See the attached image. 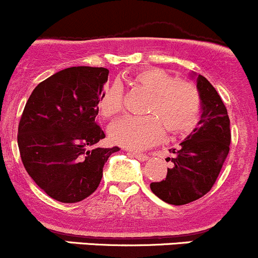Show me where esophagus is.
Listing matches in <instances>:
<instances>
[{
    "instance_id": "obj_1",
    "label": "esophagus",
    "mask_w": 258,
    "mask_h": 258,
    "mask_svg": "<svg viewBox=\"0 0 258 258\" xmlns=\"http://www.w3.org/2000/svg\"><path fill=\"white\" fill-rule=\"evenodd\" d=\"M130 154L133 155V157L137 158L138 160H140V162H144V160H148V155L147 154H143V153H135V152H130Z\"/></svg>"
}]
</instances>
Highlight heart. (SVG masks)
<instances>
[{
    "mask_svg": "<svg viewBox=\"0 0 258 258\" xmlns=\"http://www.w3.org/2000/svg\"><path fill=\"white\" fill-rule=\"evenodd\" d=\"M132 85L142 86L152 94L145 116H125L110 128L111 140L130 149H144L168 135H182L198 123L202 109L200 90L193 83L175 79L159 68H143L128 76ZM123 89L114 83L106 86L98 101L99 113L113 119L123 110Z\"/></svg>",
    "mask_w": 258,
    "mask_h": 258,
    "instance_id": "obj_1",
    "label": "heart"
}]
</instances>
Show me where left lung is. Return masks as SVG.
I'll return each instance as SVG.
<instances>
[{"label": "left lung", "instance_id": "8db88e82", "mask_svg": "<svg viewBox=\"0 0 258 258\" xmlns=\"http://www.w3.org/2000/svg\"><path fill=\"white\" fill-rule=\"evenodd\" d=\"M202 98V115L198 126L183 140L173 154V168L167 177L150 183L157 197L169 205L195 202L212 189L231 144V129L226 105L212 84L202 75L197 78Z\"/></svg>", "mask_w": 258, "mask_h": 258}]
</instances>
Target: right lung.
I'll return each instance as SVG.
<instances>
[{"label": "right lung", "mask_w": 258, "mask_h": 258, "mask_svg": "<svg viewBox=\"0 0 258 258\" xmlns=\"http://www.w3.org/2000/svg\"><path fill=\"white\" fill-rule=\"evenodd\" d=\"M105 68L74 66L41 81L19 124L20 155L30 177L53 200L76 203L100 184L103 167L120 148H96L98 101L108 80Z\"/></svg>", "instance_id": "add662e5"}]
</instances>
